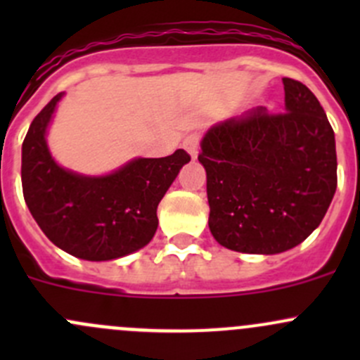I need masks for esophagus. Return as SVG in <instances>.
<instances>
[{
    "label": "esophagus",
    "mask_w": 360,
    "mask_h": 360,
    "mask_svg": "<svg viewBox=\"0 0 360 360\" xmlns=\"http://www.w3.org/2000/svg\"><path fill=\"white\" fill-rule=\"evenodd\" d=\"M198 143H200V136H198V134H190V136L183 141V148L190 153L191 158L198 157Z\"/></svg>",
    "instance_id": "34e87169"
}]
</instances>
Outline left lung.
<instances>
[{
    "mask_svg": "<svg viewBox=\"0 0 360 360\" xmlns=\"http://www.w3.org/2000/svg\"><path fill=\"white\" fill-rule=\"evenodd\" d=\"M284 111L256 108L210 127L198 155L207 172L209 228L217 244L278 254L321 224L336 191V143L317 97L282 78Z\"/></svg>",
    "mask_w": 360,
    "mask_h": 360,
    "instance_id": "left-lung-1",
    "label": "left lung"
}]
</instances>
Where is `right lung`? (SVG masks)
<instances>
[{
	"mask_svg": "<svg viewBox=\"0 0 360 360\" xmlns=\"http://www.w3.org/2000/svg\"><path fill=\"white\" fill-rule=\"evenodd\" d=\"M64 94L32 120L22 143V191L50 242L86 261H111L150 244L157 209L183 165L184 150L163 158H134L104 176L64 169L52 157L46 132Z\"/></svg>",
	"mask_w": 360,
	"mask_h": 360,
	"instance_id": "1",
	"label": "right lung"
}]
</instances>
